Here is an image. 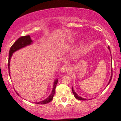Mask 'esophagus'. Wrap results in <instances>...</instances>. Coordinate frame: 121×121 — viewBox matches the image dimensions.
<instances>
[{"label":"esophagus","instance_id":"1","mask_svg":"<svg viewBox=\"0 0 121 121\" xmlns=\"http://www.w3.org/2000/svg\"><path fill=\"white\" fill-rule=\"evenodd\" d=\"M69 71V67L68 66L66 65H64L61 68V72H68Z\"/></svg>","mask_w":121,"mask_h":121}]
</instances>
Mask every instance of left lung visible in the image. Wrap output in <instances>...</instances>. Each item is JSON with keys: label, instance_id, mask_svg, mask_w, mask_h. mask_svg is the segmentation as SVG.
Instances as JSON below:
<instances>
[{"label": "left lung", "instance_id": "left-lung-1", "mask_svg": "<svg viewBox=\"0 0 121 121\" xmlns=\"http://www.w3.org/2000/svg\"><path fill=\"white\" fill-rule=\"evenodd\" d=\"M108 49H109V51H110V48L109 46L108 47ZM111 58H112V57H111ZM111 60H112V59H111ZM111 71H112V72H112V73H111L110 78V80H109V82H108V85L109 84V83L110 82L111 80H112V76H113V73H112V70H111ZM108 85H107V86H108ZM72 91H73V94H74V95L75 98H77V99H78V100H82V101L86 100V98H82L81 97H80V95H78V94H77V93H76L75 92V91H74V90H73V87H72Z\"/></svg>", "mask_w": 121, "mask_h": 121}]
</instances>
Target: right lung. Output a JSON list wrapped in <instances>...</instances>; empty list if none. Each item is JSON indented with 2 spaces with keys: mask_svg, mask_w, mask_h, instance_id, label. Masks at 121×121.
<instances>
[{
  "mask_svg": "<svg viewBox=\"0 0 121 121\" xmlns=\"http://www.w3.org/2000/svg\"><path fill=\"white\" fill-rule=\"evenodd\" d=\"M33 43V41L32 40L31 38H30V35L28 36H22L20 37V38H19L16 40V41L14 43V44L12 45V47H11L10 49H9V58H8V70H9V75L10 76V60L11 59V57L13 55V53L16 51H18V50L22 49V48H24V47L28 46V45H30V44H32ZM58 80L57 79H55L53 82V88L52 92L50 95L48 96L46 99H44V100L40 101V102H35V104H46L48 102H51L53 98L54 95L55 93V89H56V85L57 84ZM18 95L19 94L16 92Z\"/></svg>",
  "mask_w": 121,
  "mask_h": 121,
  "instance_id": "right-lung-1",
  "label": "right lung"
}]
</instances>
